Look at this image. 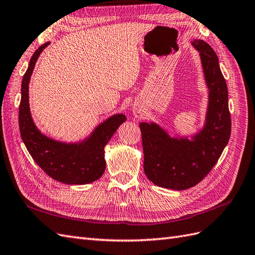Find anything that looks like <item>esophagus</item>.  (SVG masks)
I'll use <instances>...</instances> for the list:
<instances>
[{"mask_svg": "<svg viewBox=\"0 0 255 255\" xmlns=\"http://www.w3.org/2000/svg\"><path fill=\"white\" fill-rule=\"evenodd\" d=\"M133 114H134L135 117H137V118H138V117H141V115H142V113L140 112V109L138 107L133 108Z\"/></svg>", "mask_w": 255, "mask_h": 255, "instance_id": "34e87169", "label": "esophagus"}]
</instances>
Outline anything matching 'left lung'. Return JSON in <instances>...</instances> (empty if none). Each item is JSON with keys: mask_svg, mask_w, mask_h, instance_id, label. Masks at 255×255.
Wrapping results in <instances>:
<instances>
[{"mask_svg": "<svg viewBox=\"0 0 255 255\" xmlns=\"http://www.w3.org/2000/svg\"><path fill=\"white\" fill-rule=\"evenodd\" d=\"M192 46L199 52L208 105L205 122L198 132L170 136L155 122H140L143 170L157 187L187 190L201 182L218 162L231 136L229 92L215 50L202 39Z\"/></svg>", "mask_w": 255, "mask_h": 255, "instance_id": "1", "label": "left lung"}]
</instances>
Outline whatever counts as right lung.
<instances>
[{
  "instance_id": "right-lung-1",
  "label": "right lung",
  "mask_w": 255,
  "mask_h": 255,
  "mask_svg": "<svg viewBox=\"0 0 255 255\" xmlns=\"http://www.w3.org/2000/svg\"><path fill=\"white\" fill-rule=\"evenodd\" d=\"M43 44L33 53L21 84L19 128L29 153L38 166L52 179L66 184H87L100 179L106 168L104 148L116 130L127 120L116 114L103 121L86 138L76 142L52 139L44 135L33 121L29 103V84L35 63L45 48Z\"/></svg>"
}]
</instances>
